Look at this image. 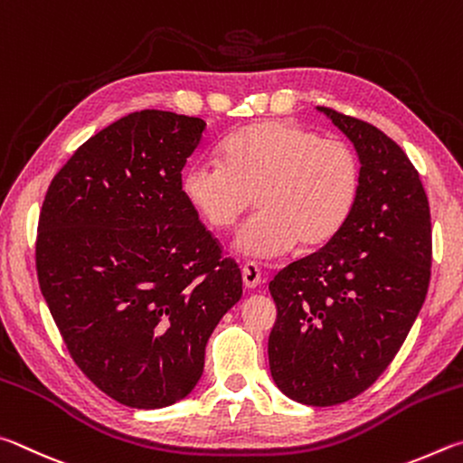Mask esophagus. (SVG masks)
Returning a JSON list of instances; mask_svg holds the SVG:
<instances>
[{
    "mask_svg": "<svg viewBox=\"0 0 463 463\" xmlns=\"http://www.w3.org/2000/svg\"><path fill=\"white\" fill-rule=\"evenodd\" d=\"M241 279H244L246 288L260 287L262 285V272H260V269H258V264H254V262L244 264V269H241Z\"/></svg>",
    "mask_w": 463,
    "mask_h": 463,
    "instance_id": "1",
    "label": "esophagus"
}]
</instances>
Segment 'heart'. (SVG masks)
<instances>
[{"label":"heart","mask_w":463,"mask_h":463,"mask_svg":"<svg viewBox=\"0 0 463 463\" xmlns=\"http://www.w3.org/2000/svg\"><path fill=\"white\" fill-rule=\"evenodd\" d=\"M360 183L352 146L293 121L264 119L227 136L222 160H193L183 170L181 191L213 230L236 223L256 194L260 213L238 232L233 248L270 260L298 241L317 248L334 240L352 215Z\"/></svg>","instance_id":"1"}]
</instances>
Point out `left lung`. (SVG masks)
<instances>
[{
	"label": "left lung",
	"mask_w": 463,
	"mask_h": 463,
	"mask_svg": "<svg viewBox=\"0 0 463 463\" xmlns=\"http://www.w3.org/2000/svg\"><path fill=\"white\" fill-rule=\"evenodd\" d=\"M354 144L362 168L350 219L317 252L270 282V374L288 399H354L394 360L431 279V215L407 154L366 121L317 108Z\"/></svg>",
	"instance_id": "1"
}]
</instances>
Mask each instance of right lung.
Returning a JSON list of instances; mask_svg holds the SVG:
<instances>
[{"mask_svg": "<svg viewBox=\"0 0 463 463\" xmlns=\"http://www.w3.org/2000/svg\"><path fill=\"white\" fill-rule=\"evenodd\" d=\"M207 124L142 109L80 146L43 203L36 270L77 366L113 401L170 407L193 392L205 347L241 298L238 264L181 191Z\"/></svg>", "mask_w": 463, "mask_h": 463, "instance_id": "obj_1", "label": "right lung"}]
</instances>
